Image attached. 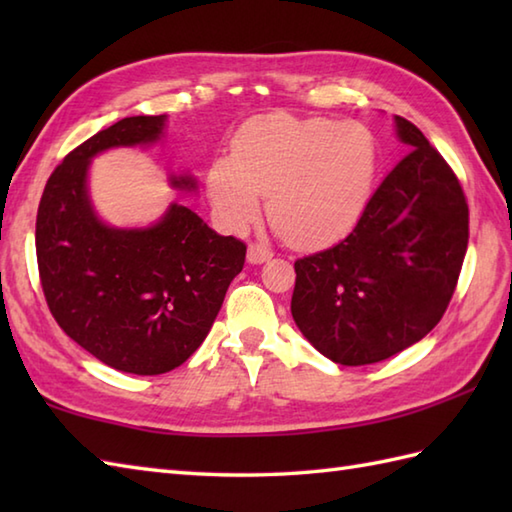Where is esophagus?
Returning a JSON list of instances; mask_svg holds the SVG:
<instances>
[{
  "label": "esophagus",
  "mask_w": 512,
  "mask_h": 512,
  "mask_svg": "<svg viewBox=\"0 0 512 512\" xmlns=\"http://www.w3.org/2000/svg\"><path fill=\"white\" fill-rule=\"evenodd\" d=\"M246 259H248V264H255V266L264 264V262H270V259H273V250L262 246V244H250Z\"/></svg>",
  "instance_id": "34e87169"
}]
</instances>
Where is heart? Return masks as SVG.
I'll use <instances>...</instances> for the list:
<instances>
[{"instance_id": "b5f03b06", "label": "heart", "mask_w": 512, "mask_h": 512, "mask_svg": "<svg viewBox=\"0 0 512 512\" xmlns=\"http://www.w3.org/2000/svg\"><path fill=\"white\" fill-rule=\"evenodd\" d=\"M376 169V140L365 125L275 112L242 125L231 158L209 167L206 193L235 231L257 220L266 195L270 222L292 246L323 248L363 215Z\"/></svg>"}]
</instances>
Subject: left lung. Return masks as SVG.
Here are the masks:
<instances>
[{"instance_id": "8db88e82", "label": "left lung", "mask_w": 512, "mask_h": 512, "mask_svg": "<svg viewBox=\"0 0 512 512\" xmlns=\"http://www.w3.org/2000/svg\"><path fill=\"white\" fill-rule=\"evenodd\" d=\"M405 158L343 242L295 262L290 312L339 365L385 361L424 339L447 310L469 244L458 178L420 129L394 116Z\"/></svg>"}]
</instances>
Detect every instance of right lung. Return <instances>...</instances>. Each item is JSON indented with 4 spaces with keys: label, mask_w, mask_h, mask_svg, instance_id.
<instances>
[{
    "label": "right lung",
    "mask_w": 512,
    "mask_h": 512,
    "mask_svg": "<svg viewBox=\"0 0 512 512\" xmlns=\"http://www.w3.org/2000/svg\"><path fill=\"white\" fill-rule=\"evenodd\" d=\"M167 114L129 116L76 147L54 169L37 213V262L52 317L83 350L118 372L156 376L198 350L242 273L246 246L171 202L154 224L112 226L90 195L92 160L165 138ZM171 189L195 193L191 173Z\"/></svg>",
    "instance_id": "obj_1"
}]
</instances>
